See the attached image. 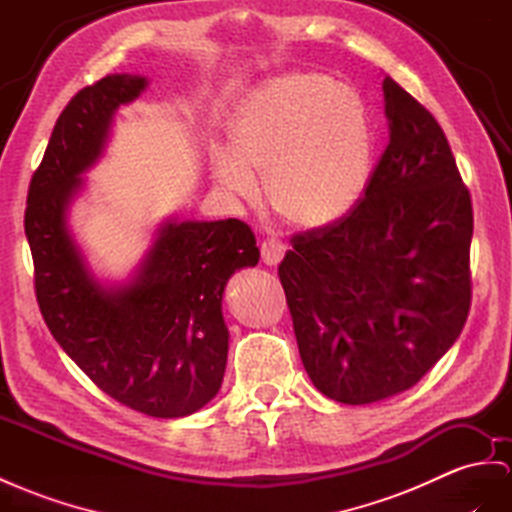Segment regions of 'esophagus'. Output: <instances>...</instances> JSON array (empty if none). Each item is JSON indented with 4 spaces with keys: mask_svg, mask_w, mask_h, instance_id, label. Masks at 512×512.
I'll return each instance as SVG.
<instances>
[{
    "mask_svg": "<svg viewBox=\"0 0 512 512\" xmlns=\"http://www.w3.org/2000/svg\"><path fill=\"white\" fill-rule=\"evenodd\" d=\"M285 255V244L279 238H266L261 242V259H264L266 266H279Z\"/></svg>",
    "mask_w": 512,
    "mask_h": 512,
    "instance_id": "34e87169",
    "label": "esophagus"
}]
</instances>
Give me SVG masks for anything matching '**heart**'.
I'll return each instance as SVG.
<instances>
[{
  "mask_svg": "<svg viewBox=\"0 0 512 512\" xmlns=\"http://www.w3.org/2000/svg\"><path fill=\"white\" fill-rule=\"evenodd\" d=\"M231 147L216 149L212 175L233 201H270L300 227L342 220L368 188L372 134L355 90L320 73H290L248 97L231 121Z\"/></svg>",
  "mask_w": 512,
  "mask_h": 512,
  "instance_id": "obj_1",
  "label": "heart"
}]
</instances>
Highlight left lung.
Returning <instances> with one entry per match:
<instances>
[{"label": "left lung", "mask_w": 512, "mask_h": 512, "mask_svg": "<svg viewBox=\"0 0 512 512\" xmlns=\"http://www.w3.org/2000/svg\"><path fill=\"white\" fill-rule=\"evenodd\" d=\"M389 144L352 212L296 235L279 277L300 359L326 398L411 389L461 335L471 300L469 192L448 138L387 75Z\"/></svg>", "instance_id": "obj_1"}]
</instances>
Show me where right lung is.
I'll return each instance as SVG.
<instances>
[{
	"label": "right lung",
	"mask_w": 512,
	"mask_h": 512,
	"mask_svg": "<svg viewBox=\"0 0 512 512\" xmlns=\"http://www.w3.org/2000/svg\"><path fill=\"white\" fill-rule=\"evenodd\" d=\"M149 80L114 73L80 90L51 131L32 177L25 235L51 335L90 381L151 417H186L214 400L229 352L222 296L259 261L242 220L164 218L125 281L103 279L71 227L86 177L108 149L116 110Z\"/></svg>",
	"instance_id": "right-lung-1"
}]
</instances>
